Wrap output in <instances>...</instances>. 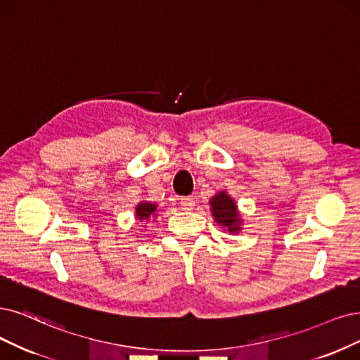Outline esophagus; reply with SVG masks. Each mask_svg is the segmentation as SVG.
Returning <instances> with one entry per match:
<instances>
[{
    "instance_id": "34e87169",
    "label": "esophagus",
    "mask_w": 360,
    "mask_h": 360,
    "mask_svg": "<svg viewBox=\"0 0 360 360\" xmlns=\"http://www.w3.org/2000/svg\"><path fill=\"white\" fill-rule=\"evenodd\" d=\"M194 205H195V200H194L193 197H184V198H181V207L185 209V210L191 209Z\"/></svg>"
}]
</instances>
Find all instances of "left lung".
Masks as SVG:
<instances>
[{
	"mask_svg": "<svg viewBox=\"0 0 360 360\" xmlns=\"http://www.w3.org/2000/svg\"><path fill=\"white\" fill-rule=\"evenodd\" d=\"M209 205H210V214L221 229L227 230L231 234L240 233L243 218H242L240 210L237 207L236 200L227 191L225 190L218 191L214 197L210 198Z\"/></svg>",
	"mask_w": 360,
	"mask_h": 360,
	"instance_id": "left-lung-1",
	"label": "left lung"
}]
</instances>
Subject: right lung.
Instances as JSON below:
<instances>
[{
	"instance_id": "1",
	"label": "right lung",
	"mask_w": 360,
	"mask_h": 360,
	"mask_svg": "<svg viewBox=\"0 0 360 360\" xmlns=\"http://www.w3.org/2000/svg\"><path fill=\"white\" fill-rule=\"evenodd\" d=\"M157 203H151V202H146V200H142L136 205L135 207V217L139 222L145 224L143 227H146V224L154 221V218L158 215L157 212Z\"/></svg>"
}]
</instances>
